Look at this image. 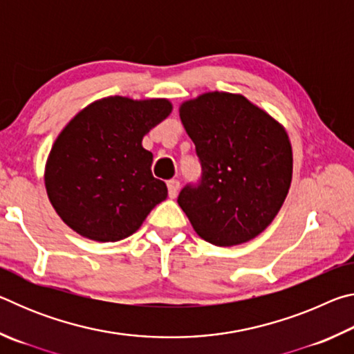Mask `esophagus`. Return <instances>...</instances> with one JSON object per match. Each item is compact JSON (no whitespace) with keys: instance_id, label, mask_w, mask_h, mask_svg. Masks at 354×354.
<instances>
[{"instance_id":"obj_1","label":"esophagus","mask_w":354,"mask_h":354,"mask_svg":"<svg viewBox=\"0 0 354 354\" xmlns=\"http://www.w3.org/2000/svg\"><path fill=\"white\" fill-rule=\"evenodd\" d=\"M167 187H169V196H170V198H176L178 190H179V181H178V179H170V181H167Z\"/></svg>"}]
</instances>
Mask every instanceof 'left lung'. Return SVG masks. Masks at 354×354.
<instances>
[{"label":"left lung","mask_w":354,"mask_h":354,"mask_svg":"<svg viewBox=\"0 0 354 354\" xmlns=\"http://www.w3.org/2000/svg\"><path fill=\"white\" fill-rule=\"evenodd\" d=\"M179 117L201 164L178 205L201 239L217 247L248 242L277 217L292 181V148L279 123L242 97L209 92Z\"/></svg>","instance_id":"left-lung-1"}]
</instances>
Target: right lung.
Listing matches in <instances>:
<instances>
[{
  "instance_id": "add662e5",
  "label": "right lung",
  "mask_w": 354,
  "mask_h": 354,
  "mask_svg": "<svg viewBox=\"0 0 354 354\" xmlns=\"http://www.w3.org/2000/svg\"><path fill=\"white\" fill-rule=\"evenodd\" d=\"M169 100L109 97L82 109L51 148L46 194L65 223L82 237L117 242L139 230L167 198L151 173L143 136L170 115Z\"/></svg>"
}]
</instances>
